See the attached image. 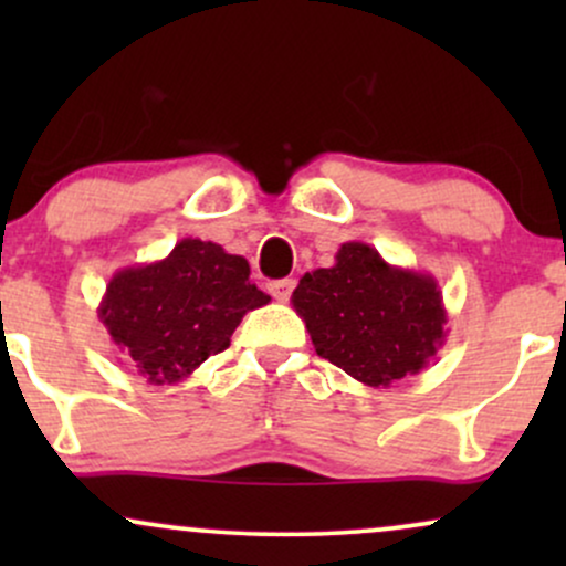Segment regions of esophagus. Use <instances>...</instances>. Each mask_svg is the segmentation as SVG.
<instances>
[{
  "instance_id": "obj_1",
  "label": "esophagus",
  "mask_w": 566,
  "mask_h": 566,
  "mask_svg": "<svg viewBox=\"0 0 566 566\" xmlns=\"http://www.w3.org/2000/svg\"><path fill=\"white\" fill-rule=\"evenodd\" d=\"M292 290H295V279H279V282H271L269 284V292L276 297L279 303L290 301Z\"/></svg>"
}]
</instances>
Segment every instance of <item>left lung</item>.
<instances>
[{
	"mask_svg": "<svg viewBox=\"0 0 566 566\" xmlns=\"http://www.w3.org/2000/svg\"><path fill=\"white\" fill-rule=\"evenodd\" d=\"M292 308L316 354L369 388L418 375L447 337L437 279L382 261L365 242L340 244L329 269L305 274Z\"/></svg>",
	"mask_w": 566,
	"mask_h": 566,
	"instance_id": "obj_1",
	"label": "left lung"
}]
</instances>
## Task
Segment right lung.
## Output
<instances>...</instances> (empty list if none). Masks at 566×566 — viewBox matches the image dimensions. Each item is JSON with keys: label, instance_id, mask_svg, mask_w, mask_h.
I'll return each instance as SVG.
<instances>
[{"label": "right lung", "instance_id": "1", "mask_svg": "<svg viewBox=\"0 0 566 566\" xmlns=\"http://www.w3.org/2000/svg\"><path fill=\"white\" fill-rule=\"evenodd\" d=\"M250 282V263L216 242L180 239L161 261L119 269L97 316L135 373L151 386L191 378L229 348L247 311L269 303Z\"/></svg>", "mask_w": 566, "mask_h": 566}]
</instances>
